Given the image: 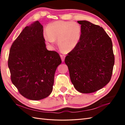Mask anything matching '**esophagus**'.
<instances>
[{
  "label": "esophagus",
  "instance_id": "1",
  "mask_svg": "<svg viewBox=\"0 0 125 125\" xmlns=\"http://www.w3.org/2000/svg\"><path fill=\"white\" fill-rule=\"evenodd\" d=\"M60 57H61L62 59V61L63 62L65 60V56L63 55H60Z\"/></svg>",
  "mask_w": 125,
  "mask_h": 125
}]
</instances>
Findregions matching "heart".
<instances>
[{
    "mask_svg": "<svg viewBox=\"0 0 125 125\" xmlns=\"http://www.w3.org/2000/svg\"><path fill=\"white\" fill-rule=\"evenodd\" d=\"M81 35L80 25L72 21L52 22L47 26V31L43 33L44 40L47 44L54 46L55 40L58 39L59 46L66 52H70L77 47Z\"/></svg>",
    "mask_w": 125,
    "mask_h": 125,
    "instance_id": "heart-1",
    "label": "heart"
}]
</instances>
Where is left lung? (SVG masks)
<instances>
[{"label": "left lung", "instance_id": "8db88e82", "mask_svg": "<svg viewBox=\"0 0 125 125\" xmlns=\"http://www.w3.org/2000/svg\"><path fill=\"white\" fill-rule=\"evenodd\" d=\"M81 35L77 47L66 57L72 83L78 91L93 93L110 81L115 57L111 39L99 25L78 21Z\"/></svg>", "mask_w": 125, "mask_h": 125}]
</instances>
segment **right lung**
Returning a JSON list of instances; mask_svg holds the SVG:
<instances>
[{
  "mask_svg": "<svg viewBox=\"0 0 125 125\" xmlns=\"http://www.w3.org/2000/svg\"><path fill=\"white\" fill-rule=\"evenodd\" d=\"M58 52L47 50L43 26L38 21L22 30L11 45L8 65L11 80L22 96L31 100L47 97L52 91Z\"/></svg>",
  "mask_w": 125,
  "mask_h": 125,
  "instance_id": "add662e5",
  "label": "right lung"
}]
</instances>
